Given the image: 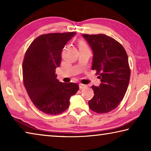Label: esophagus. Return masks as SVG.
I'll return each instance as SVG.
<instances>
[{
	"instance_id": "obj_1",
	"label": "esophagus",
	"mask_w": 151,
	"mask_h": 151,
	"mask_svg": "<svg viewBox=\"0 0 151 151\" xmlns=\"http://www.w3.org/2000/svg\"><path fill=\"white\" fill-rule=\"evenodd\" d=\"M86 87H87V85H83V84H79V88L81 89H83V88H85Z\"/></svg>"
}]
</instances>
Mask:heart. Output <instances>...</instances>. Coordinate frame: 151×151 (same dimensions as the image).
I'll list each match as a JSON object with an SVG mask.
<instances>
[{"label": "heart", "mask_w": 151, "mask_h": 151, "mask_svg": "<svg viewBox=\"0 0 151 151\" xmlns=\"http://www.w3.org/2000/svg\"><path fill=\"white\" fill-rule=\"evenodd\" d=\"M79 46H80V47H86L85 44V43H83V42H81L80 45H79Z\"/></svg>", "instance_id": "obj_1"}]
</instances>
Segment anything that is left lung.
<instances>
[{"instance_id":"1","label":"left lung","mask_w":151,"mask_h":151,"mask_svg":"<svg viewBox=\"0 0 151 151\" xmlns=\"http://www.w3.org/2000/svg\"><path fill=\"white\" fill-rule=\"evenodd\" d=\"M93 50L92 69L100 75L99 86H92L93 98L88 101L92 111L106 113L116 109L126 93L131 70L124 47L109 36L83 34Z\"/></svg>"}]
</instances>
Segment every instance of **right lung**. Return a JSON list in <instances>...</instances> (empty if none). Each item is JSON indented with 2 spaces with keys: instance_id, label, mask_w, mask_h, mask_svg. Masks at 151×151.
<instances>
[{
  "instance_id": "right-lung-1",
  "label": "right lung",
  "mask_w": 151,
  "mask_h": 151,
  "mask_svg": "<svg viewBox=\"0 0 151 151\" xmlns=\"http://www.w3.org/2000/svg\"><path fill=\"white\" fill-rule=\"evenodd\" d=\"M75 32L42 35L28 48L22 63L25 88L37 108L46 114L62 113L70 105V99L78 91L73 83H61L56 68L60 65L61 53Z\"/></svg>"
}]
</instances>
